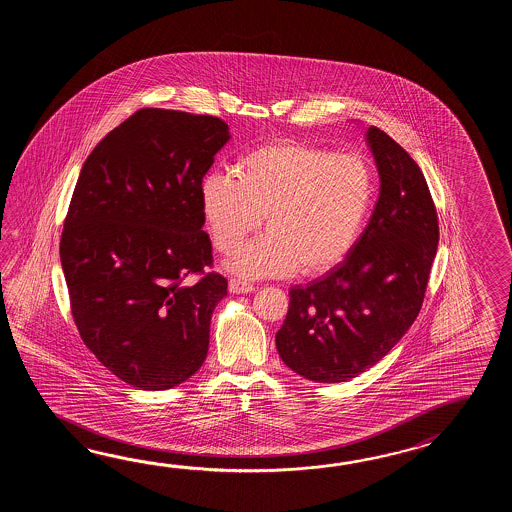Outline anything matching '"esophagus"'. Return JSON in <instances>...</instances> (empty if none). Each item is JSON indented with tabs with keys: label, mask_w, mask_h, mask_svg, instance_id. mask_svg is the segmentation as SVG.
Here are the masks:
<instances>
[{
	"label": "esophagus",
	"mask_w": 512,
	"mask_h": 512,
	"mask_svg": "<svg viewBox=\"0 0 512 512\" xmlns=\"http://www.w3.org/2000/svg\"><path fill=\"white\" fill-rule=\"evenodd\" d=\"M256 287L249 282H243L240 278H232L229 282V291L232 294L252 293Z\"/></svg>",
	"instance_id": "esophagus-1"
}]
</instances>
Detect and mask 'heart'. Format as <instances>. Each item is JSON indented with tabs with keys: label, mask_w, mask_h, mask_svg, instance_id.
I'll use <instances>...</instances> for the list:
<instances>
[{
	"label": "heart",
	"mask_w": 512,
	"mask_h": 512,
	"mask_svg": "<svg viewBox=\"0 0 512 512\" xmlns=\"http://www.w3.org/2000/svg\"><path fill=\"white\" fill-rule=\"evenodd\" d=\"M216 249L232 254L260 227L270 229L229 261L243 278L333 269L353 251L375 201V174L357 153L302 142H272L240 157L230 172L199 185Z\"/></svg>",
	"instance_id": "b5f03b06"
}]
</instances>
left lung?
Masks as SVG:
<instances>
[{"label": "left lung", "instance_id": "left-lung-1", "mask_svg": "<svg viewBox=\"0 0 512 512\" xmlns=\"http://www.w3.org/2000/svg\"><path fill=\"white\" fill-rule=\"evenodd\" d=\"M366 135L381 177L370 223L346 260L289 291L276 333L283 362L309 381H349L390 353L421 311L437 252V210L421 168L377 126Z\"/></svg>", "mask_w": 512, "mask_h": 512}]
</instances>
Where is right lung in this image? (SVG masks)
<instances>
[{
	"label": "right lung",
	"instance_id": "right-lung-1",
	"mask_svg": "<svg viewBox=\"0 0 512 512\" xmlns=\"http://www.w3.org/2000/svg\"><path fill=\"white\" fill-rule=\"evenodd\" d=\"M229 139L218 117L142 108L80 170L60 240L71 313L89 351L135 388H174L207 359L227 280L205 271L199 185Z\"/></svg>",
	"mask_w": 512,
	"mask_h": 512
}]
</instances>
